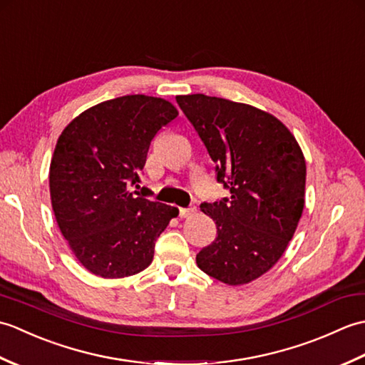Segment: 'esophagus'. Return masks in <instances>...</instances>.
Masks as SVG:
<instances>
[{"instance_id":"34e87169","label":"esophagus","mask_w":365,"mask_h":365,"mask_svg":"<svg viewBox=\"0 0 365 365\" xmlns=\"http://www.w3.org/2000/svg\"><path fill=\"white\" fill-rule=\"evenodd\" d=\"M196 212V207H190V208H178V216L180 218H190V216Z\"/></svg>"}]
</instances>
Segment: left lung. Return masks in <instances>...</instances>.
Instances as JSON below:
<instances>
[{
	"mask_svg": "<svg viewBox=\"0 0 365 365\" xmlns=\"http://www.w3.org/2000/svg\"><path fill=\"white\" fill-rule=\"evenodd\" d=\"M178 106L215 161L229 197L204 202L218 237L197 267L229 285L247 284L281 259L304 208L306 161L281 120L251 105L204 94L177 96Z\"/></svg>",
	"mask_w": 365,
	"mask_h": 365,
	"instance_id": "8db88e82",
	"label": "left lung"
}]
</instances>
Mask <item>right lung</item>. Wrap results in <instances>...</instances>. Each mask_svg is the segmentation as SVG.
I'll use <instances>...</instances> for the list:
<instances>
[{"mask_svg":"<svg viewBox=\"0 0 365 365\" xmlns=\"http://www.w3.org/2000/svg\"><path fill=\"white\" fill-rule=\"evenodd\" d=\"M177 114L163 98L123 96L89 108L61 133L50 165L51 205L61 234L91 273L115 279L145 269L157 238L178 215L139 191L150 141Z\"/></svg>","mask_w":365,"mask_h":365,"instance_id":"add662e5","label":"right lung"}]
</instances>
